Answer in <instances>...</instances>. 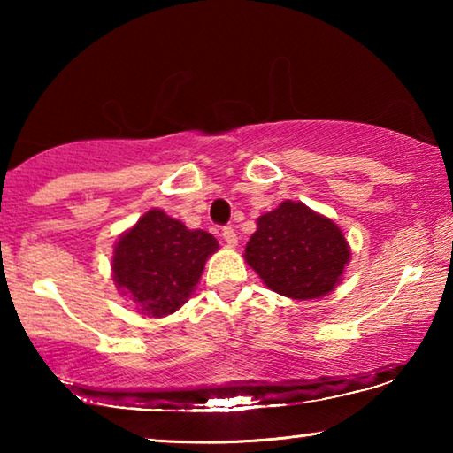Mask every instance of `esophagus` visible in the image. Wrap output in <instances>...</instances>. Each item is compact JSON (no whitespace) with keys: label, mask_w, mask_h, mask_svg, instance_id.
<instances>
[{"label":"esophagus","mask_w":453,"mask_h":453,"mask_svg":"<svg viewBox=\"0 0 453 453\" xmlns=\"http://www.w3.org/2000/svg\"><path fill=\"white\" fill-rule=\"evenodd\" d=\"M221 235H224V240H226V243L229 245V248H235V243H237V234H235V229H234L232 226L224 227V232H221Z\"/></svg>","instance_id":"1"}]
</instances>
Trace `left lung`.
I'll use <instances>...</instances> for the list:
<instances>
[{
  "label": "left lung",
  "instance_id": "1",
  "mask_svg": "<svg viewBox=\"0 0 453 453\" xmlns=\"http://www.w3.org/2000/svg\"><path fill=\"white\" fill-rule=\"evenodd\" d=\"M349 256L337 224L291 199L257 218L243 254L267 288L291 300L327 296L342 281Z\"/></svg>",
  "mask_w": 453,
  "mask_h": 453
}]
</instances>
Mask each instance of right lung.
I'll return each mask as SVG.
<instances>
[{"label": "right lung", "mask_w": 453, "mask_h": 453, "mask_svg": "<svg viewBox=\"0 0 453 453\" xmlns=\"http://www.w3.org/2000/svg\"><path fill=\"white\" fill-rule=\"evenodd\" d=\"M218 248L211 234L150 210L116 242L113 281L143 316L164 318L188 302Z\"/></svg>", "instance_id": "obj_1"}]
</instances>
